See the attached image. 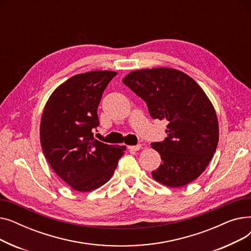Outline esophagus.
<instances>
[{
    "label": "esophagus",
    "mask_w": 251,
    "mask_h": 251,
    "mask_svg": "<svg viewBox=\"0 0 251 251\" xmlns=\"http://www.w3.org/2000/svg\"><path fill=\"white\" fill-rule=\"evenodd\" d=\"M128 149L131 151H139L141 149V144H136V146H129Z\"/></svg>",
    "instance_id": "34e87169"
}]
</instances>
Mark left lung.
I'll list each match as a JSON object with an SVG mask.
<instances>
[{
  "mask_svg": "<svg viewBox=\"0 0 251 251\" xmlns=\"http://www.w3.org/2000/svg\"><path fill=\"white\" fill-rule=\"evenodd\" d=\"M123 83L147 102L151 118L169 122L168 137L151 144L162 159L152 178L168 187H182L200 177L219 142L217 114L202 88L173 68L132 71Z\"/></svg>",
  "mask_w": 251,
  "mask_h": 251,
  "instance_id": "1",
  "label": "left lung"
}]
</instances>
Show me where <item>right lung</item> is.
I'll use <instances>...</instances> for the list:
<instances>
[{"label": "right lung", "mask_w": 251, "mask_h": 251, "mask_svg": "<svg viewBox=\"0 0 251 251\" xmlns=\"http://www.w3.org/2000/svg\"><path fill=\"white\" fill-rule=\"evenodd\" d=\"M114 71L77 74L59 85L42 116L41 144L51 169L76 191L89 192L107 183L126 147L94 137L100 125L98 107Z\"/></svg>", "instance_id": "obj_1"}]
</instances>
